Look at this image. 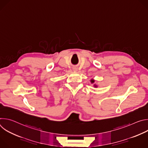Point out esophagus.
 <instances>
[{
	"label": "esophagus",
	"instance_id": "obj_1",
	"mask_svg": "<svg viewBox=\"0 0 148 148\" xmlns=\"http://www.w3.org/2000/svg\"><path fill=\"white\" fill-rule=\"evenodd\" d=\"M77 70H78V69H77V67H74V68H73V70L75 71H77Z\"/></svg>",
	"mask_w": 148,
	"mask_h": 148
}]
</instances>
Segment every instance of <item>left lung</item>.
Wrapping results in <instances>:
<instances>
[{
    "mask_svg": "<svg viewBox=\"0 0 148 148\" xmlns=\"http://www.w3.org/2000/svg\"><path fill=\"white\" fill-rule=\"evenodd\" d=\"M91 83H94V79H91ZM94 87H97V86L94 85Z\"/></svg>",
    "mask_w": 148,
    "mask_h": 148,
    "instance_id": "8db88e82",
    "label": "left lung"
}]
</instances>
